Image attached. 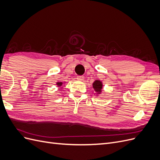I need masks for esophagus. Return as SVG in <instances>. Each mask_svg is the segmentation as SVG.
Masks as SVG:
<instances>
[{
  "label": "esophagus",
  "mask_w": 160,
  "mask_h": 160,
  "mask_svg": "<svg viewBox=\"0 0 160 160\" xmlns=\"http://www.w3.org/2000/svg\"><path fill=\"white\" fill-rule=\"evenodd\" d=\"M77 79L79 81H83L84 79V77L83 75H81V76H77Z\"/></svg>",
  "instance_id": "34e87169"
}]
</instances>
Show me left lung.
Returning a JSON list of instances; mask_svg holds the SVG:
<instances>
[{
  "label": "left lung",
  "instance_id": "1",
  "mask_svg": "<svg viewBox=\"0 0 160 160\" xmlns=\"http://www.w3.org/2000/svg\"><path fill=\"white\" fill-rule=\"evenodd\" d=\"M93 88L94 89L97 94H100L101 93V89L103 88L102 82L99 80H95L93 83Z\"/></svg>",
  "mask_w": 160,
  "mask_h": 160
}]
</instances>
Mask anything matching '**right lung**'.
Wrapping results in <instances>:
<instances>
[{"instance_id":"obj_1","label":"right lung","mask_w":160,"mask_h":160,"mask_svg":"<svg viewBox=\"0 0 160 160\" xmlns=\"http://www.w3.org/2000/svg\"><path fill=\"white\" fill-rule=\"evenodd\" d=\"M62 84H63V83H62V82H57V85L58 87H61L62 85Z\"/></svg>"}]
</instances>
